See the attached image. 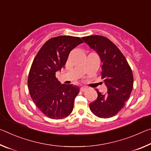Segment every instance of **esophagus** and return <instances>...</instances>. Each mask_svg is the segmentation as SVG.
I'll return each mask as SVG.
<instances>
[{
    "label": "esophagus",
    "mask_w": 151,
    "mask_h": 151,
    "mask_svg": "<svg viewBox=\"0 0 151 151\" xmlns=\"http://www.w3.org/2000/svg\"><path fill=\"white\" fill-rule=\"evenodd\" d=\"M86 90H87V88H86V87H84V86H83V87H81V88H80V91H81V92H85V91H86Z\"/></svg>",
    "instance_id": "esophagus-1"
}]
</instances>
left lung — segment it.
<instances>
[{
  "label": "left lung",
  "mask_w": 151,
  "mask_h": 151,
  "mask_svg": "<svg viewBox=\"0 0 151 151\" xmlns=\"http://www.w3.org/2000/svg\"><path fill=\"white\" fill-rule=\"evenodd\" d=\"M100 56L101 78H104L107 93L96 90L98 97L89 104L91 112L99 118H111L123 108L133 88L131 66L119 48L107 38L101 35L82 38Z\"/></svg>",
  "instance_id": "8db88e82"
}]
</instances>
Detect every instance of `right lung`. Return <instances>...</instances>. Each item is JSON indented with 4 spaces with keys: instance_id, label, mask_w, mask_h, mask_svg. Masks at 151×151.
<instances>
[{
    "instance_id": "right-lung-1",
    "label": "right lung",
    "mask_w": 151,
    "mask_h": 151,
    "mask_svg": "<svg viewBox=\"0 0 151 151\" xmlns=\"http://www.w3.org/2000/svg\"><path fill=\"white\" fill-rule=\"evenodd\" d=\"M81 38L58 36L47 40L38 52L28 77L30 97L46 116L64 119L72 112L78 86L60 85L56 73L65 65L69 53L83 43Z\"/></svg>"
}]
</instances>
